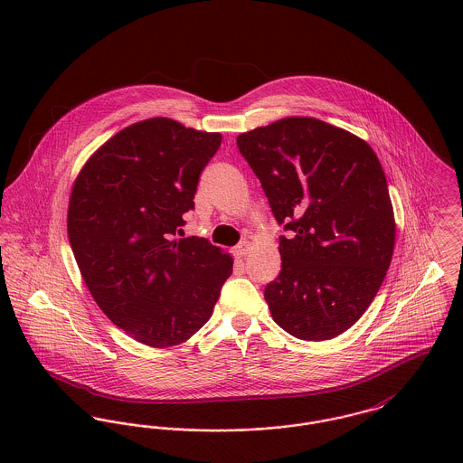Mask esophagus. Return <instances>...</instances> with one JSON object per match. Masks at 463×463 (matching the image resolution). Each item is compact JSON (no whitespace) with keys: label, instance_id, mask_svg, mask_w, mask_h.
<instances>
[{"label":"esophagus","instance_id":"34e87169","mask_svg":"<svg viewBox=\"0 0 463 463\" xmlns=\"http://www.w3.org/2000/svg\"><path fill=\"white\" fill-rule=\"evenodd\" d=\"M248 251H250V242H248V241H244V242H241V244H237V246L233 248V255H235L237 259L246 257Z\"/></svg>","mask_w":463,"mask_h":463}]
</instances>
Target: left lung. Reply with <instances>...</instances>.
Instances as JSON below:
<instances>
[{
  "mask_svg": "<svg viewBox=\"0 0 463 463\" xmlns=\"http://www.w3.org/2000/svg\"><path fill=\"white\" fill-rule=\"evenodd\" d=\"M288 237L265 287L274 323L301 340L349 330L380 290L394 253L387 178L373 147L314 118H287L237 137Z\"/></svg>",
  "mask_w": 463,
  "mask_h": 463,
  "instance_id": "left-lung-1",
  "label": "left lung"
}]
</instances>
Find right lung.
Returning a JSON list of instances; mask_svg holds the SVG:
<instances>
[{
  "mask_svg": "<svg viewBox=\"0 0 463 463\" xmlns=\"http://www.w3.org/2000/svg\"><path fill=\"white\" fill-rule=\"evenodd\" d=\"M221 140L146 119L105 142L72 185L67 235L83 281L105 316L146 345L191 338L232 274L233 259L206 239L175 241Z\"/></svg>",
  "mask_w": 463,
  "mask_h": 463,
  "instance_id": "1",
  "label": "right lung"
}]
</instances>
